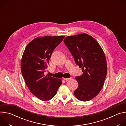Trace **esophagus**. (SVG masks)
<instances>
[{
	"mask_svg": "<svg viewBox=\"0 0 126 126\" xmlns=\"http://www.w3.org/2000/svg\"><path fill=\"white\" fill-rule=\"evenodd\" d=\"M70 79H71L70 78H64V80H66V81H68V80H69Z\"/></svg>",
	"mask_w": 126,
	"mask_h": 126,
	"instance_id": "obj_1",
	"label": "esophagus"
}]
</instances>
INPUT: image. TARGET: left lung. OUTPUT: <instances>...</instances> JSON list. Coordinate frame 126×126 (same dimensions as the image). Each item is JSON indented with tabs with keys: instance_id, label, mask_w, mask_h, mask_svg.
<instances>
[{
	"instance_id": "1",
	"label": "left lung",
	"mask_w": 126,
	"mask_h": 126,
	"mask_svg": "<svg viewBox=\"0 0 126 126\" xmlns=\"http://www.w3.org/2000/svg\"><path fill=\"white\" fill-rule=\"evenodd\" d=\"M64 42L82 70V75L75 77L78 87L74 95L80 101H90L99 94L104 84L107 73L104 53L98 42L85 33L68 36Z\"/></svg>"
}]
</instances>
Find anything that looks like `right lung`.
<instances>
[{"label":"right lung","mask_w":126,"mask_h":126,"mask_svg":"<svg viewBox=\"0 0 126 126\" xmlns=\"http://www.w3.org/2000/svg\"><path fill=\"white\" fill-rule=\"evenodd\" d=\"M65 36L37 37L26 47L21 62V71L30 92L42 101H48L56 95L62 84L60 79L45 75L46 69L53 50Z\"/></svg>","instance_id":"right-lung-1"}]
</instances>
